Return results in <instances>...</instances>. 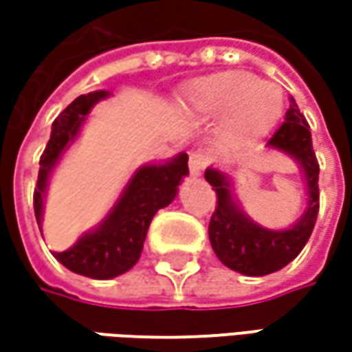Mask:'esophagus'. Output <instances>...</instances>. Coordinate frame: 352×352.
<instances>
[{
    "label": "esophagus",
    "instance_id": "esophagus-1",
    "mask_svg": "<svg viewBox=\"0 0 352 352\" xmlns=\"http://www.w3.org/2000/svg\"><path fill=\"white\" fill-rule=\"evenodd\" d=\"M190 172H192V176H199L204 168L210 164V158L204 155V153H192L190 155Z\"/></svg>",
    "mask_w": 352,
    "mask_h": 352
}]
</instances>
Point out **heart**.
<instances>
[{
	"label": "heart",
	"instance_id": "b5f03b06",
	"mask_svg": "<svg viewBox=\"0 0 352 352\" xmlns=\"http://www.w3.org/2000/svg\"><path fill=\"white\" fill-rule=\"evenodd\" d=\"M188 105L206 117H225V133L233 141H254L278 123L284 109L282 89L258 82L249 72H223L197 80Z\"/></svg>",
	"mask_w": 352,
	"mask_h": 352
}]
</instances>
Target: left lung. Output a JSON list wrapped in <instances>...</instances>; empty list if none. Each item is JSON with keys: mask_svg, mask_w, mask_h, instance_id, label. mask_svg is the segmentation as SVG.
Masks as SVG:
<instances>
[{"mask_svg": "<svg viewBox=\"0 0 352 352\" xmlns=\"http://www.w3.org/2000/svg\"><path fill=\"white\" fill-rule=\"evenodd\" d=\"M266 146L292 156L304 172L307 208L288 229H266L254 223L236 206L229 174L211 166L206 170V180L217 194V208L210 221L211 247L227 268L245 276L272 274L292 263L305 247L319 211V164L311 144L309 125L300 113L294 98L290 100V109L286 111L284 123L266 142Z\"/></svg>", "mask_w": 352, "mask_h": 352, "instance_id": "8db88e82", "label": "left lung"}]
</instances>
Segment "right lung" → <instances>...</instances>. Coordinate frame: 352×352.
I'll return each instance as SVG.
<instances>
[{"label": "right lung", "instance_id": "right-lung-1", "mask_svg": "<svg viewBox=\"0 0 352 352\" xmlns=\"http://www.w3.org/2000/svg\"><path fill=\"white\" fill-rule=\"evenodd\" d=\"M109 96L111 94L105 89L80 96L54 119L47 148L38 162L41 168L33 196L38 229L43 223L45 194L52 170L66 148L74 142L91 107ZM184 176H188L186 153L174 156L168 162L142 164L131 176L121 196L117 197L116 206L103 217L102 223L86 231L70 249L54 252L56 261L76 274L94 280H109L125 274L141 256L142 243L156 211L174 201Z\"/></svg>", "mask_w": 352, "mask_h": 352}]
</instances>
